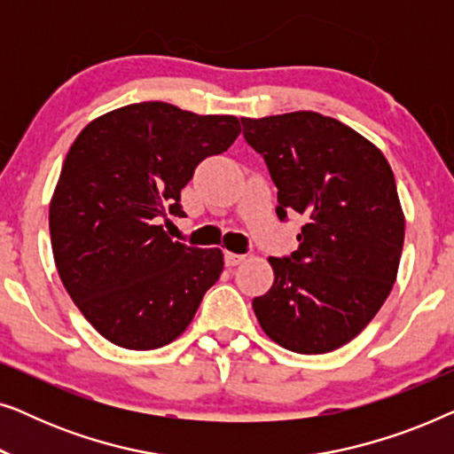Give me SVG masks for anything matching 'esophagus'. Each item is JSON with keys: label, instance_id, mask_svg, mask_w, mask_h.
Masks as SVG:
<instances>
[{"label": "esophagus", "instance_id": "34e87169", "mask_svg": "<svg viewBox=\"0 0 454 454\" xmlns=\"http://www.w3.org/2000/svg\"><path fill=\"white\" fill-rule=\"evenodd\" d=\"M246 260V256H241V254H233V252H225V266L229 269H233V266L241 264Z\"/></svg>", "mask_w": 454, "mask_h": 454}]
</instances>
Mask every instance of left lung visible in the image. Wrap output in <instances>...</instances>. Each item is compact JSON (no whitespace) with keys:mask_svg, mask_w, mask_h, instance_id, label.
<instances>
[{"mask_svg":"<svg viewBox=\"0 0 454 454\" xmlns=\"http://www.w3.org/2000/svg\"><path fill=\"white\" fill-rule=\"evenodd\" d=\"M244 138L277 185V215L306 216L291 256L252 308L285 349L326 353L368 326L393 289L405 219L393 169L362 134L314 111L241 117Z\"/></svg>","mask_w":454,"mask_h":454,"instance_id":"left-lung-1","label":"left lung"}]
</instances>
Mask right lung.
I'll use <instances>...</instances> for the list:
<instances>
[{
    "mask_svg": "<svg viewBox=\"0 0 454 454\" xmlns=\"http://www.w3.org/2000/svg\"><path fill=\"white\" fill-rule=\"evenodd\" d=\"M239 132L233 115L146 101L97 117L74 140L49 207L53 258L74 303L111 343H171L219 281V247L179 244L159 223L185 216L184 185Z\"/></svg>",
    "mask_w": 454,
    "mask_h": 454,
    "instance_id": "1",
    "label": "right lung"
}]
</instances>
